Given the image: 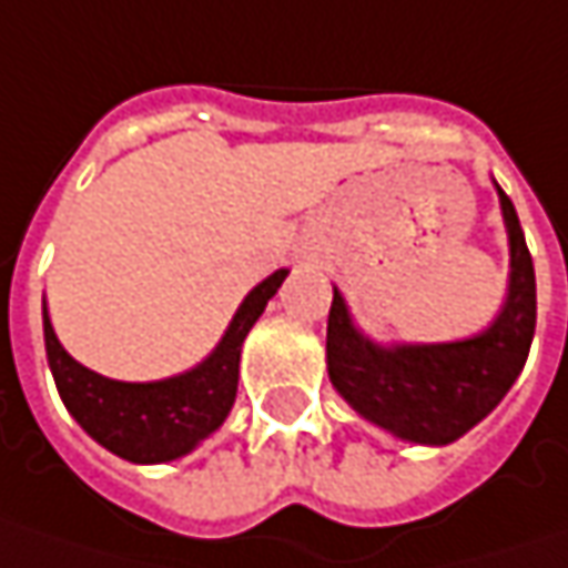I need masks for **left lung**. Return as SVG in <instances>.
<instances>
[{"label": "left lung", "instance_id": "1", "mask_svg": "<svg viewBox=\"0 0 568 568\" xmlns=\"http://www.w3.org/2000/svg\"><path fill=\"white\" fill-rule=\"evenodd\" d=\"M509 233V294L490 328L448 344L369 341L335 287L328 310V379L369 424L417 446H448L506 398L525 369L537 322L535 262L509 195L496 186Z\"/></svg>", "mask_w": 568, "mask_h": 568}]
</instances>
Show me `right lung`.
Here are the masks:
<instances>
[{"instance_id":"right-lung-1","label":"right lung","mask_w":568,"mask_h":568,"mask_svg":"<svg viewBox=\"0 0 568 568\" xmlns=\"http://www.w3.org/2000/svg\"><path fill=\"white\" fill-rule=\"evenodd\" d=\"M284 277L287 268H277L252 287L207 361L161 382H116L81 366L55 338L43 303V341L59 398L91 439L125 462L161 465L183 458L227 420L236 398L243 341Z\"/></svg>"}]
</instances>
